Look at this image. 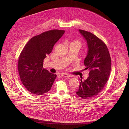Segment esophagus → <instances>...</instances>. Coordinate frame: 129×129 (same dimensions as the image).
<instances>
[{"label": "esophagus", "instance_id": "obj_1", "mask_svg": "<svg viewBox=\"0 0 129 129\" xmlns=\"http://www.w3.org/2000/svg\"><path fill=\"white\" fill-rule=\"evenodd\" d=\"M61 76L63 77H65V78H70V77H71V75H70L69 74H67V73H62L61 74Z\"/></svg>", "mask_w": 129, "mask_h": 129}]
</instances>
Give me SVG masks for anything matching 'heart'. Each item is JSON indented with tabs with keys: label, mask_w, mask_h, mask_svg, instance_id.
<instances>
[{
	"label": "heart",
	"mask_w": 129,
	"mask_h": 129,
	"mask_svg": "<svg viewBox=\"0 0 129 129\" xmlns=\"http://www.w3.org/2000/svg\"><path fill=\"white\" fill-rule=\"evenodd\" d=\"M71 43H75V44H78L79 45H81V42L79 41V40H73Z\"/></svg>",
	"instance_id": "1"
}]
</instances>
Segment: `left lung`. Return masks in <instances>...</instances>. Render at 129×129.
I'll return each instance as SVG.
<instances>
[{
  "mask_svg": "<svg viewBox=\"0 0 129 129\" xmlns=\"http://www.w3.org/2000/svg\"><path fill=\"white\" fill-rule=\"evenodd\" d=\"M86 40L88 53L84 60L85 69L89 70L88 78L81 82L77 94L85 100L98 95L108 81L111 72V57L105 43L90 32L79 30Z\"/></svg>",
  "mask_w": 129,
  "mask_h": 129,
  "instance_id": "1",
  "label": "left lung"
}]
</instances>
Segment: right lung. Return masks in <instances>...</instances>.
Returning <instances> with one entry per match:
<instances>
[{"label": "right lung", "instance_id": "add662e5", "mask_svg": "<svg viewBox=\"0 0 129 129\" xmlns=\"http://www.w3.org/2000/svg\"><path fill=\"white\" fill-rule=\"evenodd\" d=\"M65 30L52 29L33 37L26 44L18 62L24 86L34 95H43L51 89L57 77L43 67V60Z\"/></svg>", "mask_w": 129, "mask_h": 129}]
</instances>
